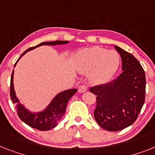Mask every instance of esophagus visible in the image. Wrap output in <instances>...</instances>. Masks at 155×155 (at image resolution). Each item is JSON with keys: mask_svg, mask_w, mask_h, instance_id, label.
<instances>
[{"mask_svg": "<svg viewBox=\"0 0 155 155\" xmlns=\"http://www.w3.org/2000/svg\"><path fill=\"white\" fill-rule=\"evenodd\" d=\"M87 91V87L85 85L80 86V87H79V89H78V92H79V93H84V92H86Z\"/></svg>", "mask_w": 155, "mask_h": 155, "instance_id": "obj_1", "label": "esophagus"}]
</instances>
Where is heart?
<instances>
[{
  "instance_id": "1",
  "label": "heart",
  "mask_w": 155,
  "mask_h": 155,
  "mask_svg": "<svg viewBox=\"0 0 155 155\" xmlns=\"http://www.w3.org/2000/svg\"><path fill=\"white\" fill-rule=\"evenodd\" d=\"M120 64L118 53L104 48H85L76 52L73 60L75 69L81 73L91 72L90 80L94 84H103L114 76Z\"/></svg>"
}]
</instances>
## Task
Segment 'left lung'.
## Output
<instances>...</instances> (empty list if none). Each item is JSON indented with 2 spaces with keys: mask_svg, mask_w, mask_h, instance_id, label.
Segmentation results:
<instances>
[{
  "mask_svg": "<svg viewBox=\"0 0 155 155\" xmlns=\"http://www.w3.org/2000/svg\"><path fill=\"white\" fill-rule=\"evenodd\" d=\"M122 61V73L109 84L96 86L90 91L97 95L94 119L100 127L117 132L132 125L145 102L146 76L143 68L132 54L117 45Z\"/></svg>",
  "mask_w": 155,
  "mask_h": 155,
  "instance_id": "8db88e82",
  "label": "left lung"
}]
</instances>
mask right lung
<instances>
[{
    "label": "right lung",
    "instance_id": "1",
    "mask_svg": "<svg viewBox=\"0 0 155 155\" xmlns=\"http://www.w3.org/2000/svg\"><path fill=\"white\" fill-rule=\"evenodd\" d=\"M69 42L68 41H47V42H41L38 44L35 47H31L27 49L25 52H23L19 57V59L15 64V67L19 60L23 57L27 52H29L32 49L39 47L41 45H64L68 44ZM14 79V70L12 73L11 77V85H10V96L11 99L13 103L16 105V111H17L19 117L23 120L25 124L29 125L30 127L36 129L41 130V131H48L52 128H55L58 125L59 121L62 119V117L65 113L67 104L72 96L77 92L76 89L66 90L62 92L58 93L53 99L50 101L49 104L45 109L38 112H31L25 106L22 104L19 99L16 96L15 91L13 84Z\"/></svg>",
    "mask_w": 155,
    "mask_h": 155
}]
</instances>
